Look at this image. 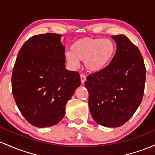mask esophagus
<instances>
[{"mask_svg": "<svg viewBox=\"0 0 155 155\" xmlns=\"http://www.w3.org/2000/svg\"><path fill=\"white\" fill-rule=\"evenodd\" d=\"M86 76H85L83 74H81V83H82V84L84 83L85 81H86Z\"/></svg>", "mask_w": 155, "mask_h": 155, "instance_id": "obj_1", "label": "esophagus"}]
</instances>
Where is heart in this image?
Returning a JSON list of instances; mask_svg holds the SVG:
<instances>
[{"label":"heart","mask_w":155,"mask_h":155,"mask_svg":"<svg viewBox=\"0 0 155 155\" xmlns=\"http://www.w3.org/2000/svg\"><path fill=\"white\" fill-rule=\"evenodd\" d=\"M116 52V45L110 39L83 38L71 46V51L65 53L67 64L72 68H78L80 62L84 61L89 72H97L105 69Z\"/></svg>","instance_id":"1"}]
</instances>
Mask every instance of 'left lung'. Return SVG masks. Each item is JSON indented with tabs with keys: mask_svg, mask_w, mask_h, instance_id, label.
<instances>
[{
	"mask_svg": "<svg viewBox=\"0 0 155 155\" xmlns=\"http://www.w3.org/2000/svg\"><path fill=\"white\" fill-rule=\"evenodd\" d=\"M116 51L102 70L87 77L88 105L94 120L118 127L133 116L143 99L146 67L138 48L123 34L112 36Z\"/></svg>",
	"mask_w": 155,
	"mask_h": 155,
	"instance_id": "obj_1",
	"label": "left lung"
}]
</instances>
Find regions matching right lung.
I'll list each match as a JSON object with an SVG mask.
<instances>
[{"mask_svg": "<svg viewBox=\"0 0 155 155\" xmlns=\"http://www.w3.org/2000/svg\"><path fill=\"white\" fill-rule=\"evenodd\" d=\"M61 34L31 37L19 51L12 77V94L31 124L48 127L65 114L67 102L81 85L79 73L65 67Z\"/></svg>", "mask_w": 155, "mask_h": 155, "instance_id": "add662e5", "label": "right lung"}]
</instances>
